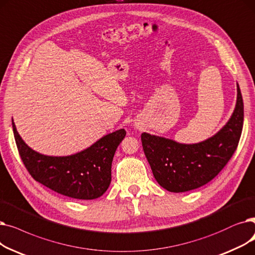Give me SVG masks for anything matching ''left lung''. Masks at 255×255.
<instances>
[{"label":"left lung","instance_id":"8db88e82","mask_svg":"<svg viewBox=\"0 0 255 255\" xmlns=\"http://www.w3.org/2000/svg\"><path fill=\"white\" fill-rule=\"evenodd\" d=\"M237 104L227 124L205 141L181 144L143 132L142 146L153 176L169 192L197 189L218 175L235 153L244 121V104L237 84Z\"/></svg>","mask_w":255,"mask_h":255}]
</instances>
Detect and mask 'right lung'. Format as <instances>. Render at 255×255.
Segmentation results:
<instances>
[{"label":"right lung","mask_w":255,"mask_h":255,"mask_svg":"<svg viewBox=\"0 0 255 255\" xmlns=\"http://www.w3.org/2000/svg\"><path fill=\"white\" fill-rule=\"evenodd\" d=\"M12 128L21 161L31 176L61 195L83 200L99 198L108 190L113 156L127 135L121 128L75 154L51 156L29 147L17 132L13 119Z\"/></svg>","instance_id":"add662e5"}]
</instances>
